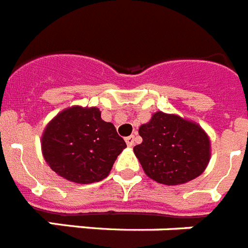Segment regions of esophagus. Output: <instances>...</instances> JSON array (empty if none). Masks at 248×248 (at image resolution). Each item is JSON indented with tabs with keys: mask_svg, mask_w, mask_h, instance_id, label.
Instances as JSON below:
<instances>
[{
	"mask_svg": "<svg viewBox=\"0 0 248 248\" xmlns=\"http://www.w3.org/2000/svg\"><path fill=\"white\" fill-rule=\"evenodd\" d=\"M125 142H126V144L129 146V147H133L134 143H136V137H134V136L126 137V138H125Z\"/></svg>",
	"mask_w": 248,
	"mask_h": 248,
	"instance_id": "esophagus-1",
	"label": "esophagus"
}]
</instances>
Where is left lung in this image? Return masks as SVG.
<instances>
[{"instance_id": "obj_1", "label": "left lung", "mask_w": 248, "mask_h": 248, "mask_svg": "<svg viewBox=\"0 0 248 248\" xmlns=\"http://www.w3.org/2000/svg\"><path fill=\"white\" fill-rule=\"evenodd\" d=\"M138 132L142 143L133 151L144 173L157 183H187L209 164V137L196 123L158 111Z\"/></svg>"}]
</instances>
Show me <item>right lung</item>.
Instances as JSON below:
<instances>
[{
    "label": "right lung",
    "mask_w": 248,
    "mask_h": 248,
    "mask_svg": "<svg viewBox=\"0 0 248 248\" xmlns=\"http://www.w3.org/2000/svg\"><path fill=\"white\" fill-rule=\"evenodd\" d=\"M125 142L97 108H66L46 126L42 152L51 169L80 184L106 178Z\"/></svg>",
    "instance_id": "1"
}]
</instances>
